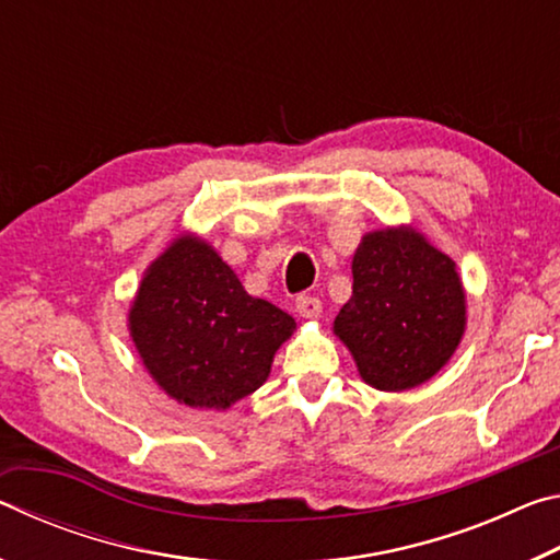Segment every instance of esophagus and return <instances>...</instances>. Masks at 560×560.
Here are the masks:
<instances>
[{"mask_svg":"<svg viewBox=\"0 0 560 560\" xmlns=\"http://www.w3.org/2000/svg\"><path fill=\"white\" fill-rule=\"evenodd\" d=\"M320 299L318 296H308V293H301V296H296V311L301 318H316L320 316Z\"/></svg>","mask_w":560,"mask_h":560,"instance_id":"34e87169","label":"esophagus"}]
</instances>
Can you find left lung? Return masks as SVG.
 <instances>
[{
    "mask_svg": "<svg viewBox=\"0 0 560 560\" xmlns=\"http://www.w3.org/2000/svg\"><path fill=\"white\" fill-rule=\"evenodd\" d=\"M334 328L377 390L430 381L464 334V291L452 259L412 230L365 234L353 257V296Z\"/></svg>",
    "mask_w": 560,
    "mask_h": 560,
    "instance_id": "1",
    "label": "left lung"
}]
</instances>
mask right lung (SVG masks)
I'll use <instances>...</instances> for the list:
<instances>
[{
    "label": "right lung",
    "mask_w": 560,
    "mask_h": 560,
    "mask_svg": "<svg viewBox=\"0 0 560 560\" xmlns=\"http://www.w3.org/2000/svg\"><path fill=\"white\" fill-rule=\"evenodd\" d=\"M293 318L244 291L212 246L183 236L148 269L130 336L150 375L189 407L224 410L267 381Z\"/></svg>",
    "instance_id": "1"
}]
</instances>
